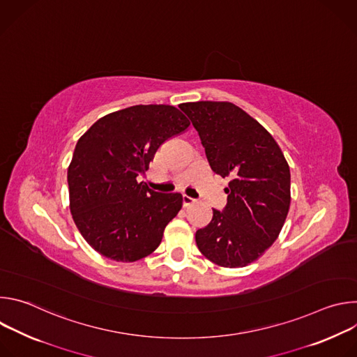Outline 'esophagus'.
<instances>
[{"mask_svg":"<svg viewBox=\"0 0 357 357\" xmlns=\"http://www.w3.org/2000/svg\"><path fill=\"white\" fill-rule=\"evenodd\" d=\"M182 203H183L185 208H188V206L192 205V203H195V199L190 197V196H188V195H183V196H182Z\"/></svg>","mask_w":357,"mask_h":357,"instance_id":"34e87169","label":"esophagus"}]
</instances>
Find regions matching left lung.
I'll return each instance as SVG.
<instances>
[{"instance_id":"obj_1","label":"left lung","mask_w":357,"mask_h":357,"mask_svg":"<svg viewBox=\"0 0 357 357\" xmlns=\"http://www.w3.org/2000/svg\"><path fill=\"white\" fill-rule=\"evenodd\" d=\"M213 172L230 176L225 209L196 231L200 252L218 266L256 261L277 240L291 203V174L273 135L229 101L183 103Z\"/></svg>"}]
</instances>
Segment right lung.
Returning <instances> with one entry per match:
<instances>
[{"mask_svg": "<svg viewBox=\"0 0 357 357\" xmlns=\"http://www.w3.org/2000/svg\"><path fill=\"white\" fill-rule=\"evenodd\" d=\"M189 124L174 106L139 105L101 117L79 138L68 168L70 212L101 256L132 263L160 245L182 195L152 190L138 176Z\"/></svg>", "mask_w": 357, "mask_h": 357, "instance_id": "right-lung-1", "label": "right lung"}]
</instances>
